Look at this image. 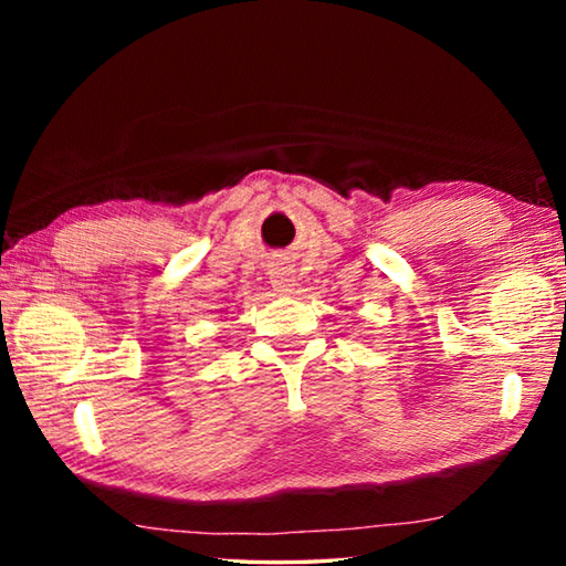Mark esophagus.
I'll return each mask as SVG.
<instances>
[{"label":"esophagus","mask_w":566,"mask_h":566,"mask_svg":"<svg viewBox=\"0 0 566 566\" xmlns=\"http://www.w3.org/2000/svg\"><path fill=\"white\" fill-rule=\"evenodd\" d=\"M270 280H272V286L276 294H292L296 286V276H294V270L290 262H274Z\"/></svg>","instance_id":"34e87169"}]
</instances>
